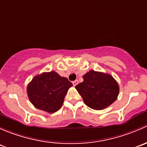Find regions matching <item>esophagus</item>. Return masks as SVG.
<instances>
[{
  "label": "esophagus",
  "instance_id": "34e87169",
  "mask_svg": "<svg viewBox=\"0 0 147 147\" xmlns=\"http://www.w3.org/2000/svg\"><path fill=\"white\" fill-rule=\"evenodd\" d=\"M78 81H77V80H75V81H74L73 82H72V84H73V85L75 86H76L77 84H78Z\"/></svg>",
  "mask_w": 147,
  "mask_h": 147
}]
</instances>
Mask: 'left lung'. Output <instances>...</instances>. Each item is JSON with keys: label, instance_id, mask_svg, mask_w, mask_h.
<instances>
[{"label": "left lung", "instance_id": "8db88e82", "mask_svg": "<svg viewBox=\"0 0 147 147\" xmlns=\"http://www.w3.org/2000/svg\"><path fill=\"white\" fill-rule=\"evenodd\" d=\"M83 78L84 81L76 86V88L88 107L101 110L116 101L119 88L111 75L90 71Z\"/></svg>", "mask_w": 147, "mask_h": 147}]
</instances>
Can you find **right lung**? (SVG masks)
Wrapping results in <instances>:
<instances>
[{
	"label": "right lung",
	"instance_id": "obj_1",
	"mask_svg": "<svg viewBox=\"0 0 147 147\" xmlns=\"http://www.w3.org/2000/svg\"><path fill=\"white\" fill-rule=\"evenodd\" d=\"M73 84L55 71L35 76L27 87L30 102L36 108L49 113L59 110L68 90Z\"/></svg>",
	"mask_w": 147,
	"mask_h": 147
}]
</instances>
